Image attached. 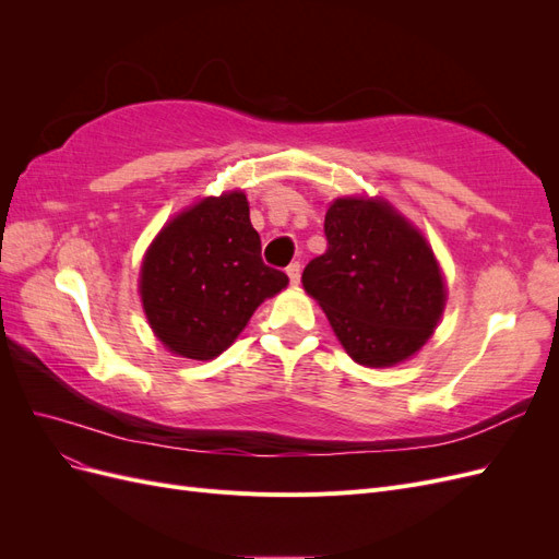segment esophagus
Here are the masks:
<instances>
[{"instance_id": "34e87169", "label": "esophagus", "mask_w": 559, "mask_h": 559, "mask_svg": "<svg viewBox=\"0 0 559 559\" xmlns=\"http://www.w3.org/2000/svg\"><path fill=\"white\" fill-rule=\"evenodd\" d=\"M300 270H302L300 263H292L289 267H286V275H289V282H292L294 286L300 282Z\"/></svg>"}]
</instances>
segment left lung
Segmentation results:
<instances>
[{"label": "left lung", "mask_w": 559, "mask_h": 559, "mask_svg": "<svg viewBox=\"0 0 559 559\" xmlns=\"http://www.w3.org/2000/svg\"><path fill=\"white\" fill-rule=\"evenodd\" d=\"M326 251L302 286L326 312L349 357L394 366L429 341L445 286L425 238L382 200H335L324 218Z\"/></svg>", "instance_id": "obj_1"}]
</instances>
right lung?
I'll use <instances>...</instances> for the list:
<instances>
[{
    "label": "right lung",
    "mask_w": 559,
    "mask_h": 559,
    "mask_svg": "<svg viewBox=\"0 0 559 559\" xmlns=\"http://www.w3.org/2000/svg\"><path fill=\"white\" fill-rule=\"evenodd\" d=\"M289 284L261 259L245 193L205 198L167 224L146 251L140 294L160 343L181 357L212 359L253 310Z\"/></svg>",
    "instance_id": "1"
}]
</instances>
